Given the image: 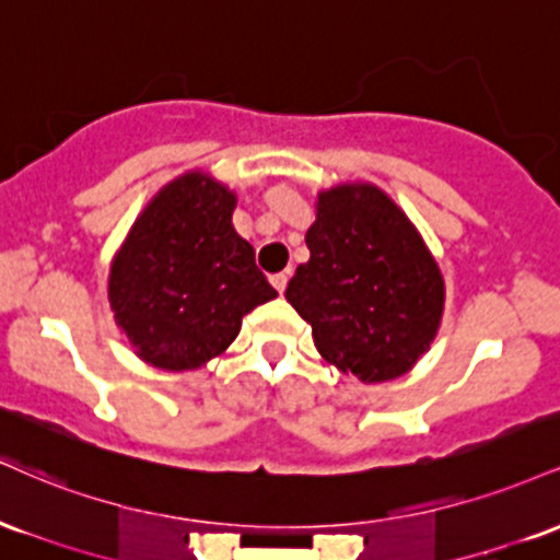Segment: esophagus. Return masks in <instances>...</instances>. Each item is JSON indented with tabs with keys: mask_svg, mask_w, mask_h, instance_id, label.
<instances>
[{
	"mask_svg": "<svg viewBox=\"0 0 560 560\" xmlns=\"http://www.w3.org/2000/svg\"><path fill=\"white\" fill-rule=\"evenodd\" d=\"M287 281H289L287 273H273V276H271V284H273V289H276V292H279V294H284Z\"/></svg>",
	"mask_w": 560,
	"mask_h": 560,
	"instance_id": "obj_1",
	"label": "esophagus"
}]
</instances>
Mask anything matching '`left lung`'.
<instances>
[{
    "label": "left lung",
    "instance_id": "left-lung-1",
    "mask_svg": "<svg viewBox=\"0 0 560 560\" xmlns=\"http://www.w3.org/2000/svg\"><path fill=\"white\" fill-rule=\"evenodd\" d=\"M311 260L284 298L311 324L326 363L363 384L408 374L434 342L445 279L400 205L376 184L318 191Z\"/></svg>",
    "mask_w": 560,
    "mask_h": 560
}]
</instances>
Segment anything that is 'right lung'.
Here are the masks:
<instances>
[{"instance_id":"obj_1","label":"right lung","mask_w":560,"mask_h":560,"mask_svg":"<svg viewBox=\"0 0 560 560\" xmlns=\"http://www.w3.org/2000/svg\"><path fill=\"white\" fill-rule=\"evenodd\" d=\"M236 195L186 171L144 205L107 276L115 324L137 358L160 371H195L221 355L242 318L276 289L234 231Z\"/></svg>"}]
</instances>
